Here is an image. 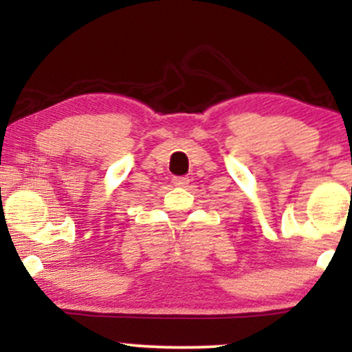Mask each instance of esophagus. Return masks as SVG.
<instances>
[{
  "mask_svg": "<svg viewBox=\"0 0 352 352\" xmlns=\"http://www.w3.org/2000/svg\"><path fill=\"white\" fill-rule=\"evenodd\" d=\"M188 182V177H175V179H173V184H175L177 187H187Z\"/></svg>",
  "mask_w": 352,
  "mask_h": 352,
  "instance_id": "obj_1",
  "label": "esophagus"
}]
</instances>
